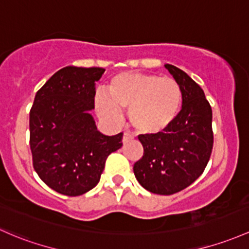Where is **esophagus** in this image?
Masks as SVG:
<instances>
[{
  "label": "esophagus",
  "instance_id": "34e87169",
  "mask_svg": "<svg viewBox=\"0 0 249 249\" xmlns=\"http://www.w3.org/2000/svg\"><path fill=\"white\" fill-rule=\"evenodd\" d=\"M133 138V136L131 135V133L130 132H124V135H123V143H126V142H129L130 140H132Z\"/></svg>",
  "mask_w": 249,
  "mask_h": 249
}]
</instances>
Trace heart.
I'll return each instance as SVG.
<instances>
[{
	"label": "heart",
	"mask_w": 249,
	"mask_h": 249,
	"mask_svg": "<svg viewBox=\"0 0 249 249\" xmlns=\"http://www.w3.org/2000/svg\"><path fill=\"white\" fill-rule=\"evenodd\" d=\"M96 108L106 122L118 124L122 109L138 132L158 133L169 126L182 106V90L172 77L153 74H122L112 78L108 95L96 94Z\"/></svg>",
	"instance_id": "heart-1"
}]
</instances>
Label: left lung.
Instances as JSON below:
<instances>
[{"label": "left lung", "mask_w": 249, "mask_h": 249, "mask_svg": "<svg viewBox=\"0 0 249 249\" xmlns=\"http://www.w3.org/2000/svg\"><path fill=\"white\" fill-rule=\"evenodd\" d=\"M164 68L181 87V111L163 131L138 136L144 153L133 173L149 192L169 196L200 177L210 160L213 132V109L203 89L179 68Z\"/></svg>", "instance_id": "1"}]
</instances>
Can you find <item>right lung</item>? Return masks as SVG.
I'll return each instance as SVG.
<instances>
[{
  "label": "right lung",
  "instance_id": "obj_1",
  "mask_svg": "<svg viewBox=\"0 0 249 249\" xmlns=\"http://www.w3.org/2000/svg\"><path fill=\"white\" fill-rule=\"evenodd\" d=\"M103 68L65 67L36 94L30 112L33 167L46 185L76 197L98 185L108 155L123 145V133L106 136L89 112Z\"/></svg>",
  "mask_w": 249,
  "mask_h": 249
}]
</instances>
